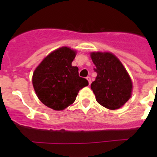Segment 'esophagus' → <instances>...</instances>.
<instances>
[{"label":"esophagus","instance_id":"34e87169","mask_svg":"<svg viewBox=\"0 0 157 157\" xmlns=\"http://www.w3.org/2000/svg\"><path fill=\"white\" fill-rule=\"evenodd\" d=\"M86 79L88 80V82H89V85H90V84H91V78L90 77V76H88V77H86Z\"/></svg>","mask_w":157,"mask_h":157}]
</instances>
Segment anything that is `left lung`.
Masks as SVG:
<instances>
[{"label":"left lung","instance_id":"1","mask_svg":"<svg viewBox=\"0 0 157 157\" xmlns=\"http://www.w3.org/2000/svg\"><path fill=\"white\" fill-rule=\"evenodd\" d=\"M97 72L91 89L101 105L111 110L120 109L131 97L133 84L120 60L111 52H91Z\"/></svg>","mask_w":157,"mask_h":157}]
</instances>
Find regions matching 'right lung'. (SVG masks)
I'll use <instances>...</instances> for the list:
<instances>
[{
	"label": "right lung",
	"mask_w": 157,
	"mask_h": 157,
	"mask_svg": "<svg viewBox=\"0 0 157 157\" xmlns=\"http://www.w3.org/2000/svg\"><path fill=\"white\" fill-rule=\"evenodd\" d=\"M76 51L61 47L43 59L34 70L32 83L37 98L45 106L61 111L74 103L78 91L89 85L71 65Z\"/></svg>",
	"instance_id": "obj_1"
}]
</instances>
